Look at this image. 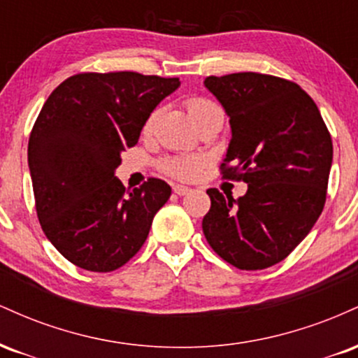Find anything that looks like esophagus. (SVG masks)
Here are the masks:
<instances>
[{
  "label": "esophagus",
  "instance_id": "obj_1",
  "mask_svg": "<svg viewBox=\"0 0 358 358\" xmlns=\"http://www.w3.org/2000/svg\"><path fill=\"white\" fill-rule=\"evenodd\" d=\"M173 192L176 193V195L183 196V195H188V193L192 192L190 187H187V185H175L173 187Z\"/></svg>",
  "mask_w": 358,
  "mask_h": 358
}]
</instances>
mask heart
Masks as SVG:
<instances>
[{
  "instance_id": "heart-1",
  "label": "heart",
  "mask_w": 358,
  "mask_h": 358,
  "mask_svg": "<svg viewBox=\"0 0 358 358\" xmlns=\"http://www.w3.org/2000/svg\"><path fill=\"white\" fill-rule=\"evenodd\" d=\"M215 104H212L210 101H205V99H190L188 101V110H190L192 117L195 119L199 114L205 113L207 109L213 108ZM159 109H156L155 113H151V116L148 117L146 124H145V131L151 129L155 124L156 117H158ZM200 165H202V159L199 156H178V158H170L165 162V171L166 173L176 176V178H193L196 173H199Z\"/></svg>"
}]
</instances>
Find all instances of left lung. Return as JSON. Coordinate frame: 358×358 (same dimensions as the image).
I'll use <instances>...</instances> for the list:
<instances>
[{
    "label": "left lung",
    "instance_id": "left-lung-1",
    "mask_svg": "<svg viewBox=\"0 0 358 358\" xmlns=\"http://www.w3.org/2000/svg\"><path fill=\"white\" fill-rule=\"evenodd\" d=\"M203 85L231 122L224 175L248 183L239 199L208 188L205 239L236 268H269L305 239L323 210L334 159L330 133L294 82L241 72L207 77Z\"/></svg>",
    "mask_w": 358,
    "mask_h": 358
}]
</instances>
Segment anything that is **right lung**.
<instances>
[{"label": "right lung", "instance_id": "right-lung-1", "mask_svg": "<svg viewBox=\"0 0 358 358\" xmlns=\"http://www.w3.org/2000/svg\"><path fill=\"white\" fill-rule=\"evenodd\" d=\"M180 79L136 72L79 73L50 94L28 141L36 213L47 239L82 269L109 273L145 244L170 185L127 192L116 176L148 117Z\"/></svg>", "mask_w": 358, "mask_h": 358}]
</instances>
